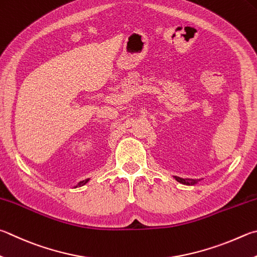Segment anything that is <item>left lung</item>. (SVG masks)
<instances>
[{"label": "left lung", "mask_w": 257, "mask_h": 257, "mask_svg": "<svg viewBox=\"0 0 257 257\" xmlns=\"http://www.w3.org/2000/svg\"><path fill=\"white\" fill-rule=\"evenodd\" d=\"M174 179L177 182H180V183L186 184V185H194L197 184L199 181H201V180H193V179H182V177H179V176H174Z\"/></svg>", "instance_id": "left-lung-1"}]
</instances>
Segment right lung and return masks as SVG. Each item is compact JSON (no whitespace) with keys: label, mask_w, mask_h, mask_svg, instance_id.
I'll return each mask as SVG.
<instances>
[{"label":"right lung","mask_w":257,"mask_h":257,"mask_svg":"<svg viewBox=\"0 0 257 257\" xmlns=\"http://www.w3.org/2000/svg\"><path fill=\"white\" fill-rule=\"evenodd\" d=\"M90 181V179H87V180H85V181H81V182H78V183L74 186V188H77V186H82V185H84V184H86L87 182Z\"/></svg>","instance_id":"obj_1"}]
</instances>
